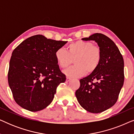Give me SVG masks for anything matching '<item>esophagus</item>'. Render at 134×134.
Wrapping results in <instances>:
<instances>
[{
    "mask_svg": "<svg viewBox=\"0 0 134 134\" xmlns=\"http://www.w3.org/2000/svg\"><path fill=\"white\" fill-rule=\"evenodd\" d=\"M71 80V78L68 77H67L66 79V82H69V81H70Z\"/></svg>",
    "mask_w": 134,
    "mask_h": 134,
    "instance_id": "obj_1",
    "label": "esophagus"
}]
</instances>
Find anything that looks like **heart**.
<instances>
[{
  "mask_svg": "<svg viewBox=\"0 0 134 134\" xmlns=\"http://www.w3.org/2000/svg\"><path fill=\"white\" fill-rule=\"evenodd\" d=\"M55 57L62 68L68 66L74 60L75 65L64 71V73L71 77H77L86 72L91 74L96 70L101 62L102 52L100 47L92 42L78 40L69 44L67 51L63 48L58 49Z\"/></svg>",
  "mask_w": 134,
  "mask_h": 134,
  "instance_id": "obj_1",
  "label": "heart"
}]
</instances>
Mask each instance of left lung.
Segmentation results:
<instances>
[{"label":"left lung","instance_id":"left-lung-1","mask_svg":"<svg viewBox=\"0 0 134 134\" xmlns=\"http://www.w3.org/2000/svg\"><path fill=\"white\" fill-rule=\"evenodd\" d=\"M82 40L96 41L101 50L102 58L94 72L80 80L76 96L87 111L100 113L118 100L124 83V60L114 42L103 34L96 33Z\"/></svg>","mask_w":134,"mask_h":134}]
</instances>
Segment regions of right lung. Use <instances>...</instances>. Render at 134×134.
<instances>
[{
  "instance_id": "add662e5",
  "label": "right lung",
  "mask_w": 134,
  "mask_h": 134,
  "mask_svg": "<svg viewBox=\"0 0 134 134\" xmlns=\"http://www.w3.org/2000/svg\"><path fill=\"white\" fill-rule=\"evenodd\" d=\"M66 43L36 35L23 41L14 49L8 80L14 99L19 106L37 111L52 102L57 88L66 80L55 52Z\"/></svg>"
}]
</instances>
